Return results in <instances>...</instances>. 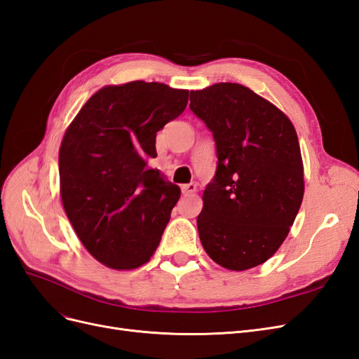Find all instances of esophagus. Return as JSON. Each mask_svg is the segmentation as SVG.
Segmentation results:
<instances>
[{
	"label": "esophagus",
	"instance_id": "34e87169",
	"mask_svg": "<svg viewBox=\"0 0 359 359\" xmlns=\"http://www.w3.org/2000/svg\"><path fill=\"white\" fill-rule=\"evenodd\" d=\"M198 186L194 182H190V184H184L182 186V193L184 194H193L194 191H196Z\"/></svg>",
	"mask_w": 359,
	"mask_h": 359
}]
</instances>
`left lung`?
I'll use <instances>...</instances> for the list:
<instances>
[{"label":"left lung","mask_w":359,"mask_h":359,"mask_svg":"<svg viewBox=\"0 0 359 359\" xmlns=\"http://www.w3.org/2000/svg\"><path fill=\"white\" fill-rule=\"evenodd\" d=\"M190 109L212 133L219 158L198 215L205 252L232 271L264 264L286 240L304 196L295 128L240 83L191 91Z\"/></svg>","instance_id":"left-lung-1"}]
</instances>
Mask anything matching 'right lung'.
<instances>
[{"mask_svg":"<svg viewBox=\"0 0 359 359\" xmlns=\"http://www.w3.org/2000/svg\"><path fill=\"white\" fill-rule=\"evenodd\" d=\"M187 102V90L160 82L104 86L64 135L62 206L81 243L103 265L135 269L158 247L181 190L148 161L157 157V132Z\"/></svg>","mask_w":359,"mask_h":359,"instance_id":"right-lung-1","label":"right lung"}]
</instances>
